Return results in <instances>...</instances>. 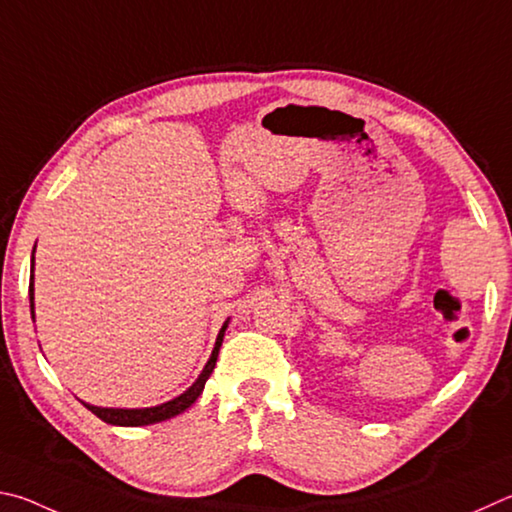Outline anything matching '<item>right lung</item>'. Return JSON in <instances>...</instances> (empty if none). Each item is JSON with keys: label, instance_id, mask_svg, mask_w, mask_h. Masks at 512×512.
I'll return each instance as SVG.
<instances>
[{"label": "right lung", "instance_id": "add662e5", "mask_svg": "<svg viewBox=\"0 0 512 512\" xmlns=\"http://www.w3.org/2000/svg\"><path fill=\"white\" fill-rule=\"evenodd\" d=\"M33 272V267H31ZM29 299H31V317H33V274H31V283H29ZM224 330H227V324L222 326L218 339H215V346H213V353H211V360L206 362L204 371L200 373V378L195 380V384L188 391H184L182 396H177L175 400L164 402V405L159 407H150V409H105V407H94V405H83L92 411L94 416H98L103 420V423H110V425H121V427H139V425H152V423H161V420H168L177 414H182L184 409H188L200 396L206 380H209L211 371L215 369V360H218V351L222 346V337H224Z\"/></svg>", "mask_w": 512, "mask_h": 512}]
</instances>
